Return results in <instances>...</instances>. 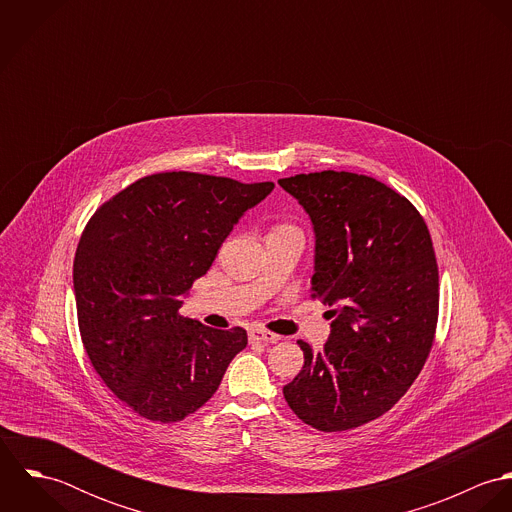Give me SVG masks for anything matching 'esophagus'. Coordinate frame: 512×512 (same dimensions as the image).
I'll list each match as a JSON object with an SVG mask.
<instances>
[{
  "instance_id": "esophagus-1",
  "label": "esophagus",
  "mask_w": 512,
  "mask_h": 512,
  "mask_svg": "<svg viewBox=\"0 0 512 512\" xmlns=\"http://www.w3.org/2000/svg\"><path fill=\"white\" fill-rule=\"evenodd\" d=\"M248 337H250V341H258V343H278L280 341V335L270 333L266 329H250Z\"/></svg>"
}]
</instances>
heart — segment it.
Instances as JSON below:
<instances>
[{
	"label": "heart",
	"mask_w": 512,
	"mask_h": 512,
	"mask_svg": "<svg viewBox=\"0 0 512 512\" xmlns=\"http://www.w3.org/2000/svg\"><path fill=\"white\" fill-rule=\"evenodd\" d=\"M278 228H293V226H288V224H284V226H278Z\"/></svg>",
	"instance_id": "obj_1"
}]
</instances>
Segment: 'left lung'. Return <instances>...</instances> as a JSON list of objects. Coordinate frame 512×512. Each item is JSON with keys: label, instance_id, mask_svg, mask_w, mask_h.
<instances>
[{"label": "left lung", "instance_id": "8db88e82", "mask_svg": "<svg viewBox=\"0 0 512 512\" xmlns=\"http://www.w3.org/2000/svg\"><path fill=\"white\" fill-rule=\"evenodd\" d=\"M278 183L311 219V295L333 307L321 353L297 341L305 363L284 398L319 432L353 430L388 412L432 351L439 307L432 236L406 197L372 177L329 169Z\"/></svg>", "mask_w": 512, "mask_h": 512}]
</instances>
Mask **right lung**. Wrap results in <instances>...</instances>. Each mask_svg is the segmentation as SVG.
<instances>
[{
    "instance_id": "add662e5",
    "label": "right lung",
    "mask_w": 512,
    "mask_h": 512,
    "mask_svg": "<svg viewBox=\"0 0 512 512\" xmlns=\"http://www.w3.org/2000/svg\"><path fill=\"white\" fill-rule=\"evenodd\" d=\"M274 189L189 171L138 179L88 220L74 254L82 345L104 384L136 414L171 424L197 412L248 345L179 315L238 219Z\"/></svg>"
}]
</instances>
